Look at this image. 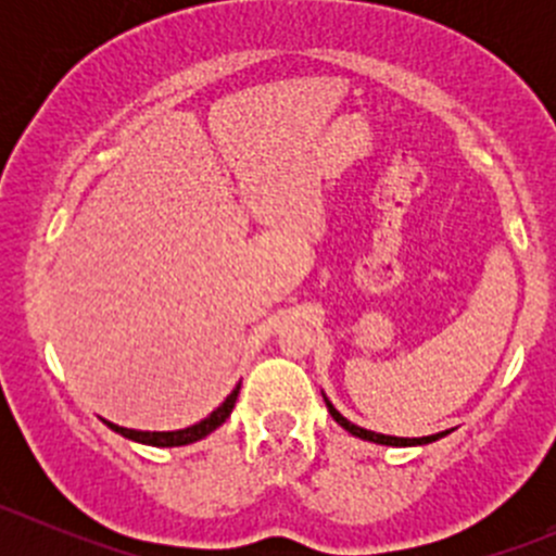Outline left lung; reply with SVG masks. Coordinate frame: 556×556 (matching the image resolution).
I'll return each mask as SVG.
<instances>
[{
  "label": "left lung",
  "instance_id": "obj_1",
  "mask_svg": "<svg viewBox=\"0 0 556 556\" xmlns=\"http://www.w3.org/2000/svg\"><path fill=\"white\" fill-rule=\"evenodd\" d=\"M323 401H325V406H328L330 417H333L336 422H339L341 428L346 430V433H352V435H355V439L371 441V444H382V446H422V444H433V441L444 439V435H450L452 430H454V428L452 430H441V433L422 435V439H401V435H384V433H377V430H366V428H361V425L350 422V419H346L344 414H341L339 408H336L333 403L328 401V395H325V392H323Z\"/></svg>",
  "mask_w": 556,
  "mask_h": 556
}]
</instances>
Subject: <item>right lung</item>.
I'll use <instances>...</instances> for the list:
<instances>
[{"label":"right lung","instance_id":"obj_1","mask_svg":"<svg viewBox=\"0 0 556 556\" xmlns=\"http://www.w3.org/2000/svg\"><path fill=\"white\" fill-rule=\"evenodd\" d=\"M239 387H242V382L233 387L231 395H228L226 401H223L220 406L215 408V412L206 414L204 419H199V422L190 425V428H182V430H134V428H123V425L110 422V419H102V422L110 430H115V433H121L123 439L137 441V444H148V446H188V444H195V441L206 439V435H210L212 430H217L223 422H226L228 417H231L233 406H237Z\"/></svg>","mask_w":556,"mask_h":556}]
</instances>
